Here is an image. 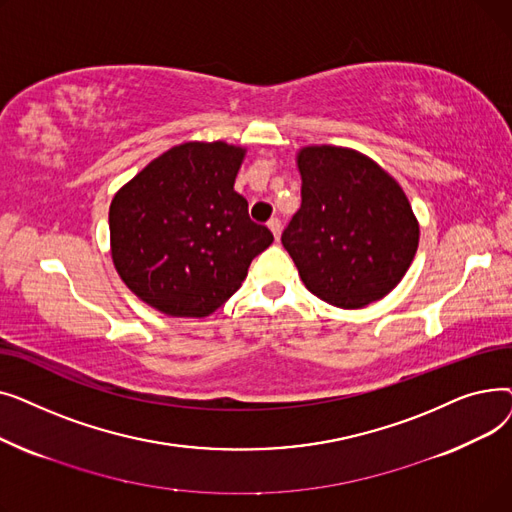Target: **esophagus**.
Instances as JSON below:
<instances>
[{
	"instance_id": "34e87169",
	"label": "esophagus",
	"mask_w": 512,
	"mask_h": 512,
	"mask_svg": "<svg viewBox=\"0 0 512 512\" xmlns=\"http://www.w3.org/2000/svg\"><path fill=\"white\" fill-rule=\"evenodd\" d=\"M267 228L272 230V234H274V238H276V240L280 238V234H282V224H280V220H278V218H274V220L267 222Z\"/></svg>"
}]
</instances>
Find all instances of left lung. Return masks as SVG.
<instances>
[{
  "instance_id": "1",
  "label": "left lung",
  "mask_w": 512,
  "mask_h": 512,
  "mask_svg": "<svg viewBox=\"0 0 512 512\" xmlns=\"http://www.w3.org/2000/svg\"><path fill=\"white\" fill-rule=\"evenodd\" d=\"M301 209L282 245L317 299L361 309L384 299L407 274L419 222L402 186L355 149H299Z\"/></svg>"
}]
</instances>
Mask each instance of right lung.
Listing matches in <instances>:
<instances>
[{"mask_svg": "<svg viewBox=\"0 0 512 512\" xmlns=\"http://www.w3.org/2000/svg\"><path fill=\"white\" fill-rule=\"evenodd\" d=\"M247 149L188 141L155 157L114 195L112 261L122 282L170 317H207L274 242L251 222L234 180Z\"/></svg>", "mask_w": 512, "mask_h": 512, "instance_id": "right-lung-1", "label": "right lung"}]
</instances>
